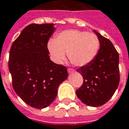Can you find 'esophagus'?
Returning <instances> with one entry per match:
<instances>
[{
  "mask_svg": "<svg viewBox=\"0 0 129 129\" xmlns=\"http://www.w3.org/2000/svg\"><path fill=\"white\" fill-rule=\"evenodd\" d=\"M75 72V70L73 69H68V73L69 74H73Z\"/></svg>",
  "mask_w": 129,
  "mask_h": 129,
  "instance_id": "34e87169",
  "label": "esophagus"
}]
</instances>
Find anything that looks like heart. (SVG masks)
I'll return each instance as SVG.
<instances>
[{"mask_svg": "<svg viewBox=\"0 0 129 129\" xmlns=\"http://www.w3.org/2000/svg\"><path fill=\"white\" fill-rule=\"evenodd\" d=\"M100 48V41L92 33L77 29L63 31L56 40H50L48 49L56 64L65 60L68 53L69 59L77 67H85L95 58Z\"/></svg>", "mask_w": 129, "mask_h": 129, "instance_id": "1", "label": "heart"}]
</instances>
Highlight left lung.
Listing matches in <instances>:
<instances>
[{"instance_id": "1", "label": "left lung", "mask_w": 129, "mask_h": 129, "mask_svg": "<svg viewBox=\"0 0 129 129\" xmlns=\"http://www.w3.org/2000/svg\"><path fill=\"white\" fill-rule=\"evenodd\" d=\"M93 31L100 41V49L93 62L77 70L83 76V84L76 94L87 106L98 107L107 102L118 86L119 55L108 39Z\"/></svg>"}]
</instances>
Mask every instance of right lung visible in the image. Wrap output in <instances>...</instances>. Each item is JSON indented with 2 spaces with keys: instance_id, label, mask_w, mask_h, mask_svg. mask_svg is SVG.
Instances as JSON below:
<instances>
[{
  "instance_id": "add662e5",
  "label": "right lung",
  "mask_w": 129,
  "mask_h": 129,
  "mask_svg": "<svg viewBox=\"0 0 129 129\" xmlns=\"http://www.w3.org/2000/svg\"><path fill=\"white\" fill-rule=\"evenodd\" d=\"M54 24L31 23L13 43L9 69L15 93L31 107L42 109L57 95L60 84L68 77L67 69L50 59L47 44Z\"/></svg>"
}]
</instances>
